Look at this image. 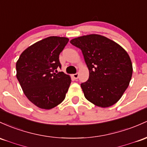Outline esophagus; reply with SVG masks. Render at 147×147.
<instances>
[{"mask_svg": "<svg viewBox=\"0 0 147 147\" xmlns=\"http://www.w3.org/2000/svg\"><path fill=\"white\" fill-rule=\"evenodd\" d=\"M72 77H73V78L75 79V80H77V79H78L79 77V74L78 73L74 74V75H72Z\"/></svg>", "mask_w": 147, "mask_h": 147, "instance_id": "1", "label": "esophagus"}]
</instances>
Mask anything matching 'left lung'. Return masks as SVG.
I'll use <instances>...</instances> for the list:
<instances>
[{
	"mask_svg": "<svg viewBox=\"0 0 147 147\" xmlns=\"http://www.w3.org/2000/svg\"><path fill=\"white\" fill-rule=\"evenodd\" d=\"M70 43L82 50L89 70L88 80L81 84L85 98L103 108L118 102L133 74L126 51L113 40L98 34L78 37Z\"/></svg>",
	"mask_w": 147,
	"mask_h": 147,
	"instance_id": "1",
	"label": "left lung"
}]
</instances>
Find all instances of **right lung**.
I'll use <instances>...</instances> for the list:
<instances>
[{
	"label": "right lung",
	"instance_id": "obj_1",
	"mask_svg": "<svg viewBox=\"0 0 147 147\" xmlns=\"http://www.w3.org/2000/svg\"><path fill=\"white\" fill-rule=\"evenodd\" d=\"M68 41L64 37H48L28 47L17 61V80L25 96L38 107L52 109L65 99L71 78L57 68L61 67L59 54Z\"/></svg>",
	"mask_w": 147,
	"mask_h": 147
}]
</instances>
